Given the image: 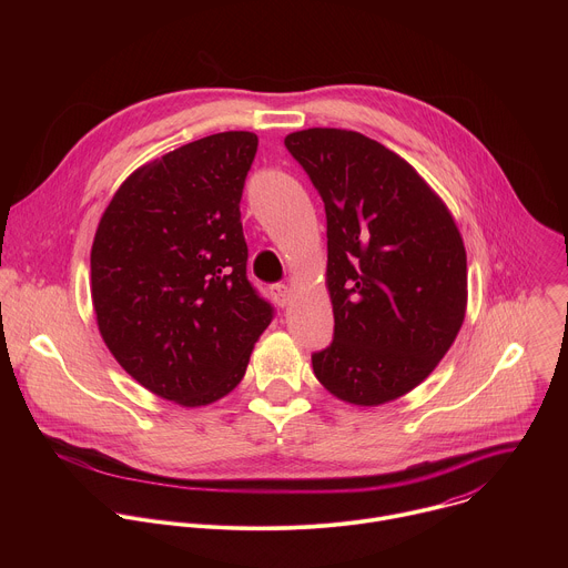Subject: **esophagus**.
I'll use <instances>...</instances> for the list:
<instances>
[{"label": "esophagus", "instance_id": "34e87169", "mask_svg": "<svg viewBox=\"0 0 568 568\" xmlns=\"http://www.w3.org/2000/svg\"><path fill=\"white\" fill-rule=\"evenodd\" d=\"M270 292H272L274 301H276L281 307H285V305L290 303V287H287V285H283V283H274V285L270 287Z\"/></svg>", "mask_w": 568, "mask_h": 568}]
</instances>
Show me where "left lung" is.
I'll return each instance as SVG.
<instances>
[{
	"label": "left lung",
	"mask_w": 568,
	"mask_h": 568,
	"mask_svg": "<svg viewBox=\"0 0 568 568\" xmlns=\"http://www.w3.org/2000/svg\"><path fill=\"white\" fill-rule=\"evenodd\" d=\"M328 220L333 344L312 355L316 379L359 407L416 388L454 344L467 307L458 226L412 164L337 128L285 136Z\"/></svg>",
	"instance_id": "left-lung-1"
}]
</instances>
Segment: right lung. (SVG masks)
Segmentation results:
<instances>
[{"label": "right lung", "mask_w": 568, "mask_h": 568, "mask_svg": "<svg viewBox=\"0 0 568 568\" xmlns=\"http://www.w3.org/2000/svg\"><path fill=\"white\" fill-rule=\"evenodd\" d=\"M254 132H220L134 171L92 245V301L116 362L148 390L202 407L237 386L274 318L247 278L240 200Z\"/></svg>", "instance_id": "1"}]
</instances>
